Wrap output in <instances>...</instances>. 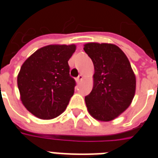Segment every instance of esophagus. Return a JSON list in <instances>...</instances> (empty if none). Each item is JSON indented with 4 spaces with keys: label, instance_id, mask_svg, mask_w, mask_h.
Masks as SVG:
<instances>
[{
    "label": "esophagus",
    "instance_id": "obj_1",
    "mask_svg": "<svg viewBox=\"0 0 158 158\" xmlns=\"http://www.w3.org/2000/svg\"><path fill=\"white\" fill-rule=\"evenodd\" d=\"M83 79V75H79V76H78V77H77V79H76V81H77V83H79V82H80V81L82 80V79Z\"/></svg>",
    "mask_w": 158,
    "mask_h": 158
}]
</instances>
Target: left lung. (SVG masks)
I'll return each mask as SVG.
<instances>
[{
	"label": "left lung",
	"instance_id": "left-lung-1",
	"mask_svg": "<svg viewBox=\"0 0 158 158\" xmlns=\"http://www.w3.org/2000/svg\"><path fill=\"white\" fill-rule=\"evenodd\" d=\"M83 50L92 60L94 85L85 97L89 114L96 120H114L130 106L136 78L128 58L112 44L87 43Z\"/></svg>",
	"mask_w": 158,
	"mask_h": 158
}]
</instances>
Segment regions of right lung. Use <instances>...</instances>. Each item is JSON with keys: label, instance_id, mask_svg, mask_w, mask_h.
Listing matches in <instances>:
<instances>
[{"label": "right lung", "instance_id": "right-lung-1", "mask_svg": "<svg viewBox=\"0 0 158 158\" xmlns=\"http://www.w3.org/2000/svg\"><path fill=\"white\" fill-rule=\"evenodd\" d=\"M75 49V44L48 45L22 64L17 75L20 100L34 116L52 119L66 110L75 90L68 60Z\"/></svg>", "mask_w": 158, "mask_h": 158}]
</instances>
